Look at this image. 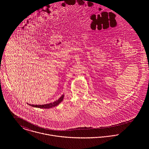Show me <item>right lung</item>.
<instances>
[{
	"mask_svg": "<svg viewBox=\"0 0 149 149\" xmlns=\"http://www.w3.org/2000/svg\"><path fill=\"white\" fill-rule=\"evenodd\" d=\"M64 95H62L60 98H59L58 100L54 102L53 103H50L49 104H43V105H34V104H29V106L34 107H37V108H45V109H47V108H50L52 107L56 106L58 105L64 99ZM28 104V103H27Z\"/></svg>",
	"mask_w": 149,
	"mask_h": 149,
	"instance_id": "1",
	"label": "right lung"
}]
</instances>
